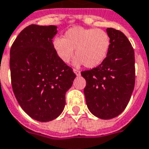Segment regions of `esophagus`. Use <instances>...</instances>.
<instances>
[{"label":"esophagus","instance_id":"1","mask_svg":"<svg viewBox=\"0 0 149 149\" xmlns=\"http://www.w3.org/2000/svg\"><path fill=\"white\" fill-rule=\"evenodd\" d=\"M73 72H74L75 74L77 75V76H80L81 75V72L77 70V69H73Z\"/></svg>","mask_w":149,"mask_h":149}]
</instances>
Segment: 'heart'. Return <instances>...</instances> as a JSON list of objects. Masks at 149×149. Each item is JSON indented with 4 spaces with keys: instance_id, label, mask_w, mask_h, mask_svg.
I'll use <instances>...</instances> for the list:
<instances>
[{
    "instance_id": "b5f03b06",
    "label": "heart",
    "mask_w": 149,
    "mask_h": 149,
    "mask_svg": "<svg viewBox=\"0 0 149 149\" xmlns=\"http://www.w3.org/2000/svg\"><path fill=\"white\" fill-rule=\"evenodd\" d=\"M53 49L61 61L68 63L74 55L75 65L84 64L86 68L97 67L106 60L111 47V38L101 29L75 26L68 30L64 38L53 39Z\"/></svg>"
}]
</instances>
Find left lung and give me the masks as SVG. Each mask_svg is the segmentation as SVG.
<instances>
[{
  "mask_svg": "<svg viewBox=\"0 0 149 149\" xmlns=\"http://www.w3.org/2000/svg\"><path fill=\"white\" fill-rule=\"evenodd\" d=\"M111 47L103 63L81 72L86 81L84 89L89 111L102 119H111L125 110L135 86V52L120 31L107 28Z\"/></svg>",
  "mask_w": 149,
  "mask_h": 149,
  "instance_id": "obj_1",
  "label": "left lung"
}]
</instances>
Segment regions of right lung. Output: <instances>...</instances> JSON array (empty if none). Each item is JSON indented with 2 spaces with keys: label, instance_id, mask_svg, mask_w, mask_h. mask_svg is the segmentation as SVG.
<instances>
[{
  "label": "right lung",
  "instance_id": "obj_1",
  "mask_svg": "<svg viewBox=\"0 0 149 149\" xmlns=\"http://www.w3.org/2000/svg\"><path fill=\"white\" fill-rule=\"evenodd\" d=\"M56 26L31 25L17 35L10 49L13 93L26 114L37 121L56 118L65 106V93L76 74L53 49Z\"/></svg>",
  "mask_w": 149,
  "mask_h": 149
}]
</instances>
